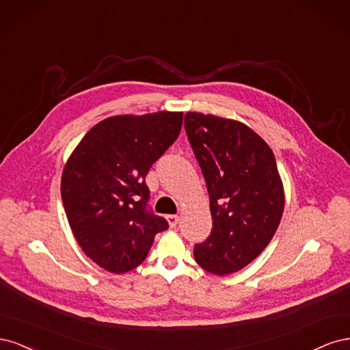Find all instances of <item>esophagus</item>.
I'll return each instance as SVG.
<instances>
[{
	"instance_id": "obj_1",
	"label": "esophagus",
	"mask_w": 350,
	"mask_h": 350,
	"mask_svg": "<svg viewBox=\"0 0 350 350\" xmlns=\"http://www.w3.org/2000/svg\"><path fill=\"white\" fill-rule=\"evenodd\" d=\"M166 220H167L169 226H171V228H175V226L178 225L179 217H178V216H175V215H167V216H166Z\"/></svg>"
}]
</instances>
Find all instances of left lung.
<instances>
[{
  "label": "left lung",
  "instance_id": "left-lung-1",
  "mask_svg": "<svg viewBox=\"0 0 350 350\" xmlns=\"http://www.w3.org/2000/svg\"><path fill=\"white\" fill-rule=\"evenodd\" d=\"M185 131L206 179L213 229L194 248L201 269L235 273L266 250L284 210V188L270 146L241 121L187 112Z\"/></svg>",
  "mask_w": 350,
  "mask_h": 350
}]
</instances>
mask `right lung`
<instances>
[{"label":"right lung","instance_id":"add662e5","mask_svg":"<svg viewBox=\"0 0 350 350\" xmlns=\"http://www.w3.org/2000/svg\"><path fill=\"white\" fill-rule=\"evenodd\" d=\"M183 112L115 115L83 137L62 169L61 197L83 252L107 271L144 261L167 221L146 210L144 178L179 135Z\"/></svg>","mask_w":350,"mask_h":350}]
</instances>
